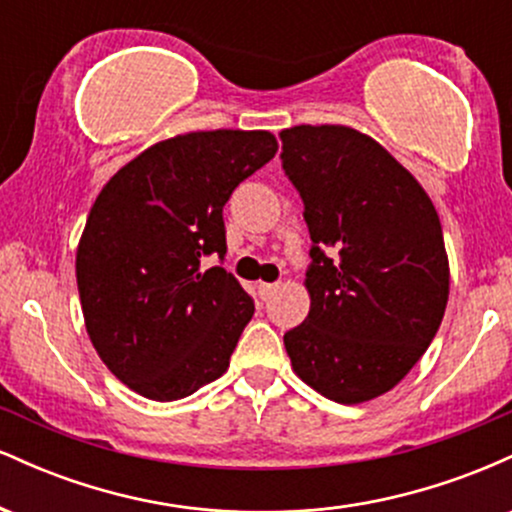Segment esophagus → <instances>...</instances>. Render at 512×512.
Segmentation results:
<instances>
[{
  "label": "esophagus",
  "instance_id": "34e87169",
  "mask_svg": "<svg viewBox=\"0 0 512 512\" xmlns=\"http://www.w3.org/2000/svg\"><path fill=\"white\" fill-rule=\"evenodd\" d=\"M276 286H279V284H267V281H262V284L257 286V291H260L262 301H269V298H272V293L276 291Z\"/></svg>",
  "mask_w": 512,
  "mask_h": 512
}]
</instances>
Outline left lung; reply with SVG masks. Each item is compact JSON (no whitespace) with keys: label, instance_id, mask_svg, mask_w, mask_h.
Here are the masks:
<instances>
[{"label":"left lung","instance_id":"obj_1","mask_svg":"<svg viewBox=\"0 0 512 512\" xmlns=\"http://www.w3.org/2000/svg\"><path fill=\"white\" fill-rule=\"evenodd\" d=\"M310 233V313L284 334L298 378L339 404L392 390L436 337L450 272L436 207L378 142L342 125L279 134Z\"/></svg>","mask_w":512,"mask_h":512}]
</instances>
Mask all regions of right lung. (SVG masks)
I'll return each mask as SVG.
<instances>
[{"instance_id": "add662e5", "label": "right lung", "mask_w": 512, "mask_h": 512, "mask_svg": "<svg viewBox=\"0 0 512 512\" xmlns=\"http://www.w3.org/2000/svg\"><path fill=\"white\" fill-rule=\"evenodd\" d=\"M269 132H190L120 168L88 214L76 284L98 356L129 390L182 399L228 368L255 301L221 265L223 207L276 154Z\"/></svg>"}]
</instances>
